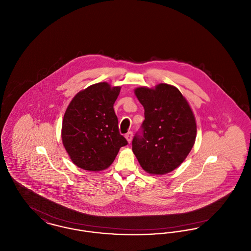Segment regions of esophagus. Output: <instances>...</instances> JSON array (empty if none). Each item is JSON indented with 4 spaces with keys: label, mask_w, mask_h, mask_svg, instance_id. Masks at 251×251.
<instances>
[{
    "label": "esophagus",
    "mask_w": 251,
    "mask_h": 251,
    "mask_svg": "<svg viewBox=\"0 0 251 251\" xmlns=\"http://www.w3.org/2000/svg\"><path fill=\"white\" fill-rule=\"evenodd\" d=\"M132 136H133L132 131H128V132L126 133L125 137H126V139H127V141H128L129 143H131V140H132Z\"/></svg>",
    "instance_id": "1"
}]
</instances>
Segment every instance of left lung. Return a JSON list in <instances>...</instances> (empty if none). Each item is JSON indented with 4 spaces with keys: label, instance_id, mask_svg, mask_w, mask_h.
I'll list each match as a JSON object with an SVG mask.
<instances>
[{
    "label": "left lung",
    "instance_id": "1",
    "mask_svg": "<svg viewBox=\"0 0 251 251\" xmlns=\"http://www.w3.org/2000/svg\"><path fill=\"white\" fill-rule=\"evenodd\" d=\"M145 120L132 139V151L150 174L171 172L191 151L197 134L194 114L179 89L160 84L134 90Z\"/></svg>",
    "mask_w": 251,
    "mask_h": 251
}]
</instances>
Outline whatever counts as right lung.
Returning a JSON list of instances; mask_svg holds the SVG:
<instances>
[{
  "label": "right lung",
  "mask_w": 251,
  "mask_h": 251,
  "mask_svg": "<svg viewBox=\"0 0 251 251\" xmlns=\"http://www.w3.org/2000/svg\"><path fill=\"white\" fill-rule=\"evenodd\" d=\"M120 87L92 84L72 99L64 115L62 141L72 162L80 168H107L121 147L128 144L119 131L114 103Z\"/></svg>",
  "instance_id": "right-lung-1"
}]
</instances>
